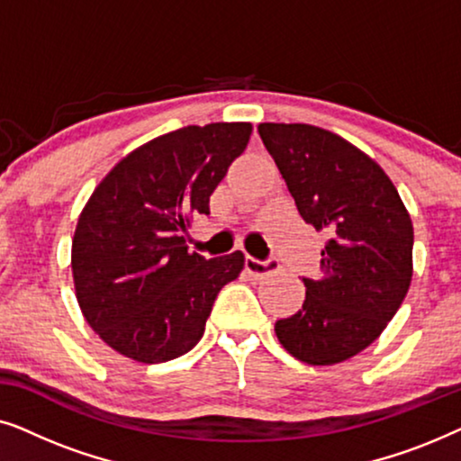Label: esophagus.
<instances>
[{"mask_svg":"<svg viewBox=\"0 0 461 461\" xmlns=\"http://www.w3.org/2000/svg\"><path fill=\"white\" fill-rule=\"evenodd\" d=\"M245 270H248L251 276H267V275H273L279 270V262H276L275 258H268V260H258V258L248 256L245 258Z\"/></svg>","mask_w":461,"mask_h":461,"instance_id":"1","label":"esophagus"}]
</instances>
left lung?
<instances>
[{
    "instance_id": "left-lung-1",
    "label": "left lung",
    "mask_w": 461,
    "mask_h": 461,
    "mask_svg": "<svg viewBox=\"0 0 461 461\" xmlns=\"http://www.w3.org/2000/svg\"><path fill=\"white\" fill-rule=\"evenodd\" d=\"M300 216L330 232L323 276L302 279L306 300L275 323L289 355L336 365L367 348L405 300L413 224L386 172L342 136L308 123H260Z\"/></svg>"
}]
</instances>
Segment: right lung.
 Here are the masks:
<instances>
[{"mask_svg": "<svg viewBox=\"0 0 461 461\" xmlns=\"http://www.w3.org/2000/svg\"><path fill=\"white\" fill-rule=\"evenodd\" d=\"M251 123L186 125L125 155L81 212L75 295L87 325L119 355L166 363L194 348L213 300L245 267L241 251L188 254L194 213L243 153Z\"/></svg>", "mask_w": 461, "mask_h": 461, "instance_id": "add662e5", "label": "right lung"}]
</instances>
